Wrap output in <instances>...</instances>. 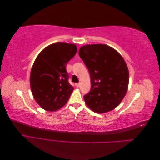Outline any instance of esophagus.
Returning <instances> with one entry per match:
<instances>
[{"label": "esophagus", "instance_id": "34e87169", "mask_svg": "<svg viewBox=\"0 0 160 160\" xmlns=\"http://www.w3.org/2000/svg\"><path fill=\"white\" fill-rule=\"evenodd\" d=\"M80 85H81V83H76V84H75V86L77 87V88H79Z\"/></svg>", "mask_w": 160, "mask_h": 160}]
</instances>
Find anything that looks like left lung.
I'll use <instances>...</instances> for the list:
<instances>
[{"label": "left lung", "instance_id": "1", "mask_svg": "<svg viewBox=\"0 0 160 160\" xmlns=\"http://www.w3.org/2000/svg\"><path fill=\"white\" fill-rule=\"evenodd\" d=\"M79 55L91 77L90 91L84 95L87 105L99 113L114 109L128 88L129 71L123 58L112 47L103 44L81 47Z\"/></svg>", "mask_w": 160, "mask_h": 160}]
</instances>
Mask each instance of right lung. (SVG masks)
Here are the masks:
<instances>
[{"mask_svg": "<svg viewBox=\"0 0 160 160\" xmlns=\"http://www.w3.org/2000/svg\"><path fill=\"white\" fill-rule=\"evenodd\" d=\"M74 44L56 42L43 49L34 62L30 84L34 98L47 111H55L67 103L73 91L66 65L77 52Z\"/></svg>", "mask_w": 160, "mask_h": 160, "instance_id": "right-lung-1", "label": "right lung"}]
</instances>
